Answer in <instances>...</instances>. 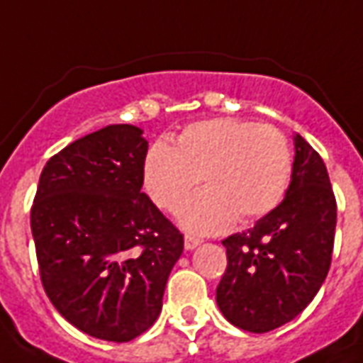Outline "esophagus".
Here are the masks:
<instances>
[{"mask_svg":"<svg viewBox=\"0 0 363 363\" xmlns=\"http://www.w3.org/2000/svg\"><path fill=\"white\" fill-rule=\"evenodd\" d=\"M199 243H201L199 238L189 236V234H187V236L184 238V245H185V250H195V247H197V245H199Z\"/></svg>","mask_w":363,"mask_h":363,"instance_id":"1","label":"esophagus"}]
</instances>
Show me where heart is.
<instances>
[{"instance_id":"obj_1","label":"heart","mask_w":363,"mask_h":363,"mask_svg":"<svg viewBox=\"0 0 363 363\" xmlns=\"http://www.w3.org/2000/svg\"><path fill=\"white\" fill-rule=\"evenodd\" d=\"M292 176V150L277 127L214 118L187 125L176 147L156 141L143 162V185L156 207L176 211L199 178L205 189L179 208L195 234H216L232 222L265 216Z\"/></svg>"}]
</instances>
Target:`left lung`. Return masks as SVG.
<instances>
[{
	"instance_id": "left-lung-1",
	"label": "left lung",
	"mask_w": 363,
	"mask_h": 363,
	"mask_svg": "<svg viewBox=\"0 0 363 363\" xmlns=\"http://www.w3.org/2000/svg\"><path fill=\"white\" fill-rule=\"evenodd\" d=\"M286 197L242 234L222 240L228 265L216 288L222 315L238 329L269 333L300 315L333 257L337 199L325 162L301 135Z\"/></svg>"
}]
</instances>
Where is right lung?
Wrapping results in <instances>:
<instances>
[{"label": "right lung", "instance_id": "add662e5", "mask_svg": "<svg viewBox=\"0 0 363 363\" xmlns=\"http://www.w3.org/2000/svg\"><path fill=\"white\" fill-rule=\"evenodd\" d=\"M149 143L139 127L108 125L44 166L30 208L42 286L86 335L129 342L162 309L184 234L143 187Z\"/></svg>", "mask_w": 363, "mask_h": 363}]
</instances>
